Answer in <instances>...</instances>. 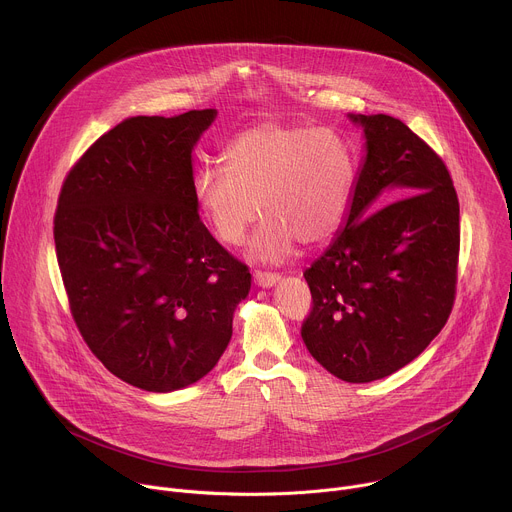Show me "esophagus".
<instances>
[{
  "label": "esophagus",
  "instance_id": "esophagus-1",
  "mask_svg": "<svg viewBox=\"0 0 512 512\" xmlns=\"http://www.w3.org/2000/svg\"><path fill=\"white\" fill-rule=\"evenodd\" d=\"M253 279H255V285L257 287H263V289H269V287H273L275 283H279V275H275V273H261V271H257L255 275H253Z\"/></svg>",
  "mask_w": 512,
  "mask_h": 512
}]
</instances>
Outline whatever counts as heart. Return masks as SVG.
<instances>
[{
    "instance_id": "heart-1",
    "label": "heart",
    "mask_w": 512,
    "mask_h": 512,
    "mask_svg": "<svg viewBox=\"0 0 512 512\" xmlns=\"http://www.w3.org/2000/svg\"><path fill=\"white\" fill-rule=\"evenodd\" d=\"M225 162L227 170L206 166L194 176L196 206L223 245L239 247L263 214L267 221L247 255L273 265L294 253L298 241L320 247L342 229L354 168L334 131L261 123L231 139Z\"/></svg>"
}]
</instances>
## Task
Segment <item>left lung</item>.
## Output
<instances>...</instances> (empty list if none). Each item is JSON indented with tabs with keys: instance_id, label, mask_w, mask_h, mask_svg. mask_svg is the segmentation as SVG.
<instances>
[{
	"instance_id": "8db88e82",
	"label": "left lung",
	"mask_w": 512,
	"mask_h": 512,
	"mask_svg": "<svg viewBox=\"0 0 512 512\" xmlns=\"http://www.w3.org/2000/svg\"><path fill=\"white\" fill-rule=\"evenodd\" d=\"M348 119L362 127L364 156L342 229L304 273L314 308L302 338L334 377L371 383L417 358L448 322L460 204L446 164L403 121Z\"/></svg>"
}]
</instances>
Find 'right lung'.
I'll list each match as a JSON object with an SVG mask.
<instances>
[{
  "mask_svg": "<svg viewBox=\"0 0 512 512\" xmlns=\"http://www.w3.org/2000/svg\"><path fill=\"white\" fill-rule=\"evenodd\" d=\"M216 109L131 117L62 184L54 243L85 342L121 381L172 393L227 350L251 273L208 233L192 152Z\"/></svg>",
  "mask_w": 512,
  "mask_h": 512,
  "instance_id": "right-lung-1",
  "label": "right lung"
}]
</instances>
